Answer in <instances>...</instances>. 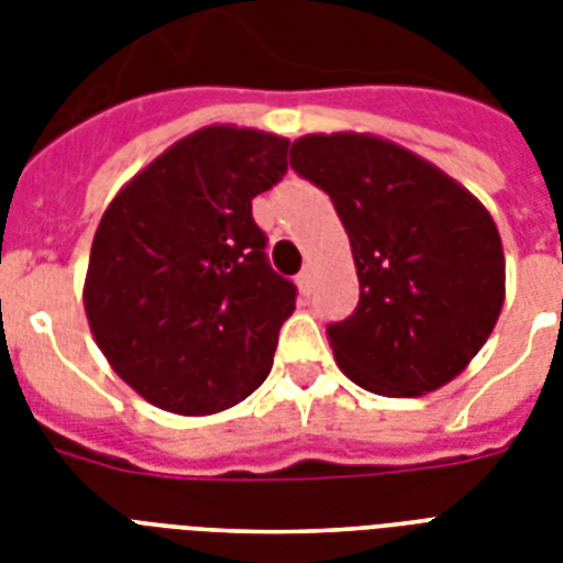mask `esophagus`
Segmentation results:
<instances>
[{
    "instance_id": "obj_1",
    "label": "esophagus",
    "mask_w": 563,
    "mask_h": 563,
    "mask_svg": "<svg viewBox=\"0 0 563 563\" xmlns=\"http://www.w3.org/2000/svg\"><path fill=\"white\" fill-rule=\"evenodd\" d=\"M298 289L303 291V295L312 291V265H303V272L298 274Z\"/></svg>"
}]
</instances>
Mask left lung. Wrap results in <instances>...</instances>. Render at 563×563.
<instances>
[{"label":"left lung","instance_id":"1","mask_svg":"<svg viewBox=\"0 0 563 563\" xmlns=\"http://www.w3.org/2000/svg\"><path fill=\"white\" fill-rule=\"evenodd\" d=\"M291 169L330 195L360 274L353 316L327 327L339 368L383 397H418L462 374L506 298L490 212L432 163L371 134L300 136Z\"/></svg>","mask_w":563,"mask_h":563}]
</instances>
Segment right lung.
<instances>
[{
	"label": "right lung",
	"mask_w": 563,
	"mask_h": 563,
	"mask_svg": "<svg viewBox=\"0 0 563 563\" xmlns=\"http://www.w3.org/2000/svg\"><path fill=\"white\" fill-rule=\"evenodd\" d=\"M289 140L210 125L148 163L104 210L84 309L96 344L175 415L242 402L272 371L298 289L265 256L251 201L286 175Z\"/></svg>",
	"instance_id": "1"
}]
</instances>
